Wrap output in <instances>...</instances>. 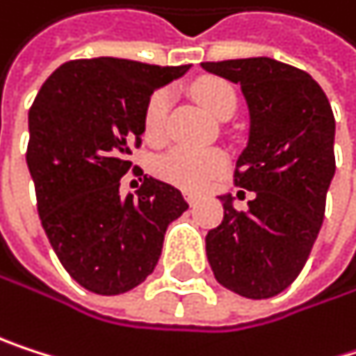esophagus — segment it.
Segmentation results:
<instances>
[{
  "instance_id": "obj_1",
  "label": "esophagus",
  "mask_w": 356,
  "mask_h": 356,
  "mask_svg": "<svg viewBox=\"0 0 356 356\" xmlns=\"http://www.w3.org/2000/svg\"><path fill=\"white\" fill-rule=\"evenodd\" d=\"M186 200H188L190 207H196L198 204V196H194V194H186Z\"/></svg>"
}]
</instances>
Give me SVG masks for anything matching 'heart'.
<instances>
[{
	"label": "heart",
	"mask_w": 356,
	"mask_h": 356,
	"mask_svg": "<svg viewBox=\"0 0 356 356\" xmlns=\"http://www.w3.org/2000/svg\"><path fill=\"white\" fill-rule=\"evenodd\" d=\"M196 99L217 118H229L238 106L236 91L221 79H204L194 85ZM170 108V91L158 89L149 95L143 110V135L149 143H160L166 135V116ZM227 156L221 149L172 147L160 154L152 168L160 179L188 190L200 192L225 170Z\"/></svg>",
	"instance_id": "b5f03b06"
}]
</instances>
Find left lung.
<instances>
[{
  "mask_svg": "<svg viewBox=\"0 0 356 356\" xmlns=\"http://www.w3.org/2000/svg\"><path fill=\"white\" fill-rule=\"evenodd\" d=\"M202 68L240 83L246 95L250 139L234 184L254 192L248 211L221 198L223 221L207 236L209 263L223 288L271 298L300 275L319 236L336 172L334 112L319 83L296 66L244 58Z\"/></svg>",
  "mask_w": 356,
  "mask_h": 356,
  "instance_id": "left-lung-1",
  "label": "left lung"
}]
</instances>
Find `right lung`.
<instances>
[{
  "mask_svg": "<svg viewBox=\"0 0 356 356\" xmlns=\"http://www.w3.org/2000/svg\"><path fill=\"white\" fill-rule=\"evenodd\" d=\"M184 66L122 58L70 60L49 74L29 110L26 164L43 232L68 275L114 296L156 267L168 223L188 211L181 192L143 175L139 196L118 194L141 145L143 110L154 89Z\"/></svg>",
  "mask_w": 356,
  "mask_h": 356,
  "instance_id": "add662e5",
  "label": "right lung"
}]
</instances>
